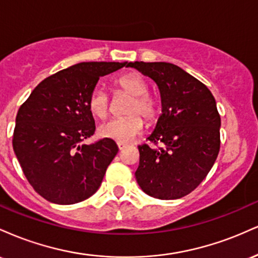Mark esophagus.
Instances as JSON below:
<instances>
[{"instance_id": "34e87169", "label": "esophagus", "mask_w": 258, "mask_h": 258, "mask_svg": "<svg viewBox=\"0 0 258 258\" xmlns=\"http://www.w3.org/2000/svg\"><path fill=\"white\" fill-rule=\"evenodd\" d=\"M117 147H119L120 150H122V149H125V148L127 147V144L126 143H122V142H117Z\"/></svg>"}]
</instances>
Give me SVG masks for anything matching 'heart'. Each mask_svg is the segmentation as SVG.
Instances as JSON below:
<instances>
[{"label": "heart", "instance_id": "heart-1", "mask_svg": "<svg viewBox=\"0 0 258 258\" xmlns=\"http://www.w3.org/2000/svg\"><path fill=\"white\" fill-rule=\"evenodd\" d=\"M115 87L132 96L127 106V116L111 119L102 123L98 128L100 137L112 139L116 142L132 141L143 130L144 122L141 113L147 120H153L156 116V104L149 94L144 79L137 73H127L114 80ZM88 109L94 116L104 119L109 111V98L104 91L97 88L92 92L88 99Z\"/></svg>", "mask_w": 258, "mask_h": 258}]
</instances>
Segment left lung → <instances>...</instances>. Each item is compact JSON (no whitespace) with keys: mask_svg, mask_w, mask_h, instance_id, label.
<instances>
[{"mask_svg":"<svg viewBox=\"0 0 258 258\" xmlns=\"http://www.w3.org/2000/svg\"><path fill=\"white\" fill-rule=\"evenodd\" d=\"M155 82L161 114L148 139L161 148L139 146L136 179L142 190L162 200L179 199L203 182L220 152L221 117L203 82L165 61H130Z\"/></svg>","mask_w":258,"mask_h":258,"instance_id":"left-lung-1","label":"left lung"}]
</instances>
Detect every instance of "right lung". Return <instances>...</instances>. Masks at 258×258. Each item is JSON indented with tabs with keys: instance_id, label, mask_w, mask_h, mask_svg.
<instances>
[{
	"instance_id": "obj_1",
	"label": "right lung",
	"mask_w": 258,
	"mask_h": 258,
	"mask_svg": "<svg viewBox=\"0 0 258 258\" xmlns=\"http://www.w3.org/2000/svg\"><path fill=\"white\" fill-rule=\"evenodd\" d=\"M127 61H84L41 81L16 117L13 149L29 183L44 199L72 205L92 197L119 148L112 139L91 144L96 131L88 99L99 78Z\"/></svg>"
}]
</instances>
